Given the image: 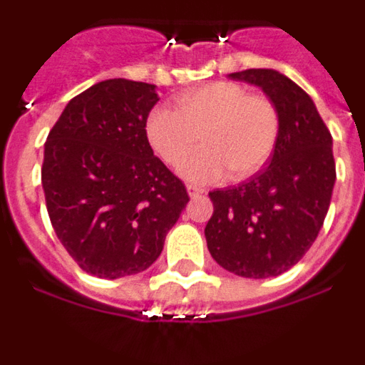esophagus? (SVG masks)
I'll return each instance as SVG.
<instances>
[{
    "label": "esophagus",
    "instance_id": "34e87169",
    "mask_svg": "<svg viewBox=\"0 0 365 365\" xmlns=\"http://www.w3.org/2000/svg\"><path fill=\"white\" fill-rule=\"evenodd\" d=\"M186 188H188V195H190V197H192V199L201 197V195H205V193H206V190L201 188V186L188 185V186H186Z\"/></svg>",
    "mask_w": 365,
    "mask_h": 365
}]
</instances>
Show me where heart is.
<instances>
[{
  "label": "heart",
  "mask_w": 365,
  "mask_h": 365,
  "mask_svg": "<svg viewBox=\"0 0 365 365\" xmlns=\"http://www.w3.org/2000/svg\"><path fill=\"white\" fill-rule=\"evenodd\" d=\"M205 150L187 161L198 145ZM153 151L195 185L228 175L234 180L256 175L272 157L279 138V113L267 96L248 95L234 82H212L182 93L177 111L157 108L146 122Z\"/></svg>",
  "instance_id": "heart-1"
}]
</instances>
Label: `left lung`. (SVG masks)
<instances>
[{
    "mask_svg": "<svg viewBox=\"0 0 365 365\" xmlns=\"http://www.w3.org/2000/svg\"><path fill=\"white\" fill-rule=\"evenodd\" d=\"M228 78L261 87L279 113V138L263 172L210 192L214 214L205 228L212 257L243 278H270L294 267L320 232L333 195V137L311 96L274 69Z\"/></svg>",
    "mask_w": 365,
    "mask_h": 365,
    "instance_id": "left-lung-1",
    "label": "left lung"
}]
</instances>
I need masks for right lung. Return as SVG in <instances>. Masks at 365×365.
I'll return each mask as SVG.
<instances>
[{"label":"right lung","mask_w":365,"mask_h":365,"mask_svg":"<svg viewBox=\"0 0 365 365\" xmlns=\"http://www.w3.org/2000/svg\"><path fill=\"white\" fill-rule=\"evenodd\" d=\"M153 83L111 78L74 96L51 130L41 185L60 243L86 272L146 270L190 201L146 137Z\"/></svg>","instance_id":"1"}]
</instances>
